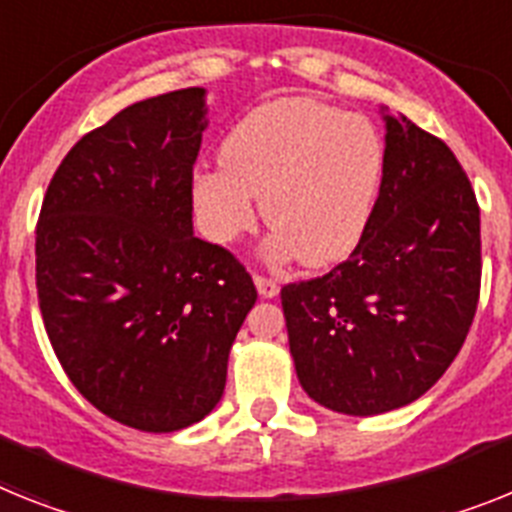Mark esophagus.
<instances>
[{"instance_id": "34e87169", "label": "esophagus", "mask_w": 512, "mask_h": 512, "mask_svg": "<svg viewBox=\"0 0 512 512\" xmlns=\"http://www.w3.org/2000/svg\"><path fill=\"white\" fill-rule=\"evenodd\" d=\"M255 286L263 299H273V296H278V291H281L278 281H273V278L268 276H260V273H255Z\"/></svg>"}]
</instances>
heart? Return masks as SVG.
Wrapping results in <instances>:
<instances>
[{
	"label": "heart",
	"mask_w": 512,
	"mask_h": 512,
	"mask_svg": "<svg viewBox=\"0 0 512 512\" xmlns=\"http://www.w3.org/2000/svg\"><path fill=\"white\" fill-rule=\"evenodd\" d=\"M385 148L375 124L317 98L263 103L231 127L221 169L197 171L192 205L210 242L247 234L263 203L265 252L325 268L349 257L375 213Z\"/></svg>",
	"instance_id": "obj_1"
}]
</instances>
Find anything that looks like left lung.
Masks as SVG:
<instances>
[{
  "label": "left lung",
  "mask_w": 512,
  "mask_h": 512,
  "mask_svg": "<svg viewBox=\"0 0 512 512\" xmlns=\"http://www.w3.org/2000/svg\"><path fill=\"white\" fill-rule=\"evenodd\" d=\"M375 213L349 260L281 289L296 377L320 406L375 416L453 364L482 286L479 203L440 137L385 114Z\"/></svg>",
  "instance_id": "obj_1"
}]
</instances>
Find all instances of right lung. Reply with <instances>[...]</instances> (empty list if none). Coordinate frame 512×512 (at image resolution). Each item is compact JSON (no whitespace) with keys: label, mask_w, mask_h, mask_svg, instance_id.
I'll return each instance as SVG.
<instances>
[{"label":"right lung","mask_w":512,"mask_h":512,"mask_svg":"<svg viewBox=\"0 0 512 512\" xmlns=\"http://www.w3.org/2000/svg\"><path fill=\"white\" fill-rule=\"evenodd\" d=\"M205 90L145 98L88 132L36 226L38 307L80 395L114 422L176 432L216 409L257 289L192 234Z\"/></svg>","instance_id":"add662e5"}]
</instances>
